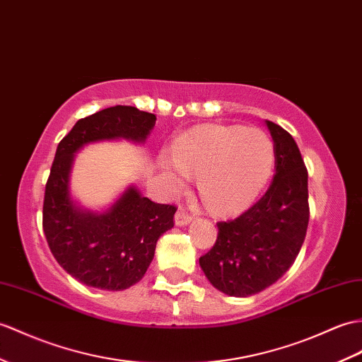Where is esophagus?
I'll list each match as a JSON object with an SVG mask.
<instances>
[{
	"mask_svg": "<svg viewBox=\"0 0 362 362\" xmlns=\"http://www.w3.org/2000/svg\"><path fill=\"white\" fill-rule=\"evenodd\" d=\"M191 221H192V217L189 214L185 213L183 209H179V211L175 213V216H174V223L177 225V226L188 225V223H191Z\"/></svg>",
	"mask_w": 362,
	"mask_h": 362,
	"instance_id": "1",
	"label": "esophagus"
}]
</instances>
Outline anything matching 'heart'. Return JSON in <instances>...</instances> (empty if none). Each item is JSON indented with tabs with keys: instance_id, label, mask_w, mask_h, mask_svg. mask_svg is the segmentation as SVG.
I'll return each mask as SVG.
<instances>
[{
	"instance_id": "heart-1",
	"label": "heart",
	"mask_w": 362,
	"mask_h": 362,
	"mask_svg": "<svg viewBox=\"0 0 362 362\" xmlns=\"http://www.w3.org/2000/svg\"><path fill=\"white\" fill-rule=\"evenodd\" d=\"M274 165L272 139L242 126H202L174 143L173 157H160L158 171L171 194L197 177L204 204L214 213L239 211L253 200Z\"/></svg>"
}]
</instances>
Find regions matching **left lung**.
<instances>
[{
	"instance_id": "left-lung-1",
	"label": "left lung",
	"mask_w": 362,
	"mask_h": 362,
	"mask_svg": "<svg viewBox=\"0 0 362 362\" xmlns=\"http://www.w3.org/2000/svg\"><path fill=\"white\" fill-rule=\"evenodd\" d=\"M274 148V177L238 219L219 222L217 240L199 259L214 288L247 298L270 287L295 262L308 225V174L295 139L265 120Z\"/></svg>"
}]
</instances>
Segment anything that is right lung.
<instances>
[{
    "label": "right lung",
    "mask_w": 362,
    "mask_h": 362,
    "mask_svg": "<svg viewBox=\"0 0 362 362\" xmlns=\"http://www.w3.org/2000/svg\"><path fill=\"white\" fill-rule=\"evenodd\" d=\"M156 120L134 106L106 107L78 120L58 143L46 183L43 230L57 262L88 287L122 291L141 281L158 238L174 226L175 206L156 204L131 183L109 206L85 208L72 194L75 156L98 141L143 145Z\"/></svg>",
    "instance_id": "right-lung-1"
}]
</instances>
